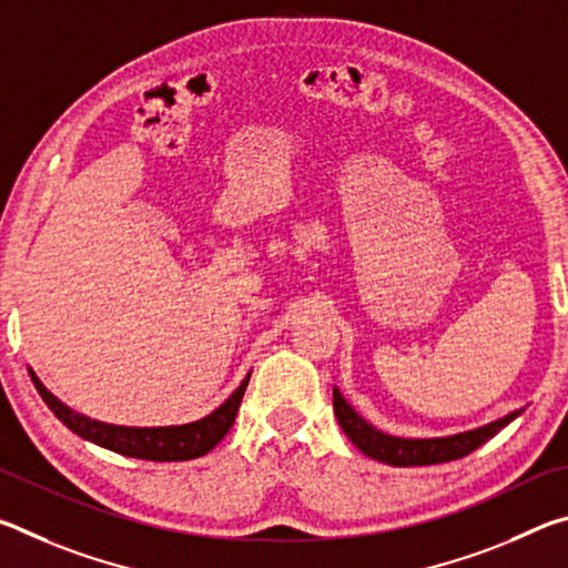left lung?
<instances>
[{
	"label": "left lung",
	"mask_w": 568,
	"mask_h": 568,
	"mask_svg": "<svg viewBox=\"0 0 568 568\" xmlns=\"http://www.w3.org/2000/svg\"><path fill=\"white\" fill-rule=\"evenodd\" d=\"M333 410H335V418L341 423V428L345 430V436H348L365 456L383 460V464L388 466H434V464H446V460L464 458L470 454V450L484 446L488 438H494L498 430L508 426V423L521 413V410H514L504 418L488 423V426L464 430V434H456V436L398 438V436L383 434V430L373 428L371 423H365L358 413L351 408V403L341 396L338 388H333Z\"/></svg>",
	"instance_id": "8db88e82"
}]
</instances>
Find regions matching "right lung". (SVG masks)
Listing matches in <instances>:
<instances>
[{
	"instance_id": "add662e5",
	"label": "right lung",
	"mask_w": 568,
	"mask_h": 568,
	"mask_svg": "<svg viewBox=\"0 0 568 568\" xmlns=\"http://www.w3.org/2000/svg\"><path fill=\"white\" fill-rule=\"evenodd\" d=\"M30 376L37 393L50 406V410L60 418L67 428L84 440H92L108 450H114L120 456L142 458V460H190L205 456L213 450L220 440L227 436L233 428L240 400L245 396L247 378L240 383L237 390L230 396L223 406L215 408L210 416L185 423V426H162V428H130V426H112V423L92 420L82 413H74L70 406H64L60 398H54L50 390L42 386V381L34 376L30 368Z\"/></svg>"
}]
</instances>
